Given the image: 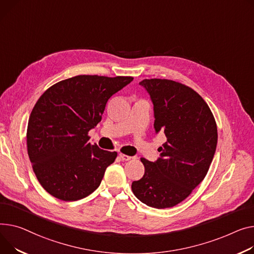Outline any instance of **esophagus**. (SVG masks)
Masks as SVG:
<instances>
[{
  "label": "esophagus",
  "mask_w": 254,
  "mask_h": 254,
  "mask_svg": "<svg viewBox=\"0 0 254 254\" xmlns=\"http://www.w3.org/2000/svg\"><path fill=\"white\" fill-rule=\"evenodd\" d=\"M120 157H121L123 160H125V161H127V160L131 159V157H130V156L126 155V154H123V153H120Z\"/></svg>",
  "instance_id": "1"
}]
</instances>
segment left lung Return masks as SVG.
<instances>
[{"label":"left lung","mask_w":254,"mask_h":254,"mask_svg":"<svg viewBox=\"0 0 254 254\" xmlns=\"http://www.w3.org/2000/svg\"><path fill=\"white\" fill-rule=\"evenodd\" d=\"M140 84L154 105L155 131H163L166 142L155 162L141 158L145 174L131 190L148 206L173 207L205 178L217 144L216 123L203 98L186 84L164 78Z\"/></svg>","instance_id":"1"}]
</instances>
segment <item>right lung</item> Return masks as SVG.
I'll use <instances>...</instances> for the list:
<instances>
[{"mask_svg":"<svg viewBox=\"0 0 254 254\" xmlns=\"http://www.w3.org/2000/svg\"><path fill=\"white\" fill-rule=\"evenodd\" d=\"M132 79L76 75L53 84L37 101L28 120L27 153L49 194L76 201L99 187L117 153L91 145L89 131L101 122L108 99Z\"/></svg>","mask_w":254,"mask_h":254,"instance_id":"1","label":"right lung"}]
</instances>
